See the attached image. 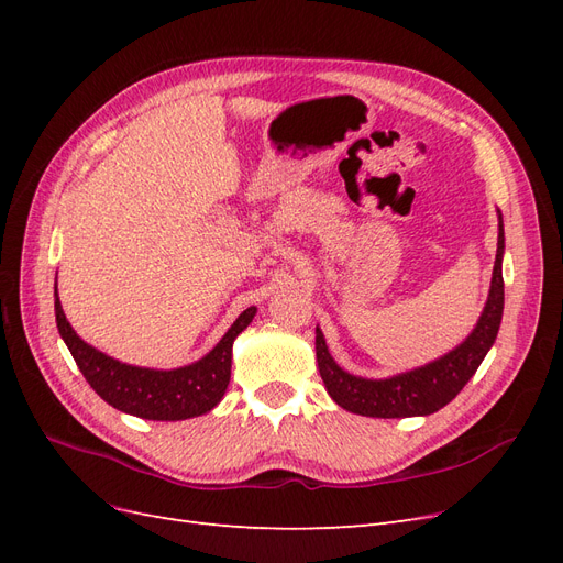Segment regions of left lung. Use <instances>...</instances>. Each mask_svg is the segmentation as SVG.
<instances>
[{
  "label": "left lung",
  "instance_id": "left-lung-1",
  "mask_svg": "<svg viewBox=\"0 0 563 563\" xmlns=\"http://www.w3.org/2000/svg\"><path fill=\"white\" fill-rule=\"evenodd\" d=\"M503 253L505 230L503 213L498 211V251L484 312L463 343L424 366L380 380L352 376V373L335 364L327 347V340H323V333L317 327V366L331 399L338 406H343L345 411L368 418L430 416L453 401L457 391L467 385L476 368H479L493 343H496L505 308Z\"/></svg>",
  "mask_w": 563,
  "mask_h": 563
}]
</instances>
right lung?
Returning <instances> with one entry per match:
<instances>
[{
    "label": "right lung",
    "instance_id": "right-lung-1",
    "mask_svg": "<svg viewBox=\"0 0 563 563\" xmlns=\"http://www.w3.org/2000/svg\"><path fill=\"white\" fill-rule=\"evenodd\" d=\"M56 323L58 333L70 350L84 378L117 411H124L145 420H187L209 413L223 399L230 385L232 345L255 317V308L244 310L220 343L203 354L199 362L172 371L143 368L122 364L119 360L91 347L75 333L70 321L65 319L56 286Z\"/></svg>",
    "mask_w": 563,
    "mask_h": 563
}]
</instances>
